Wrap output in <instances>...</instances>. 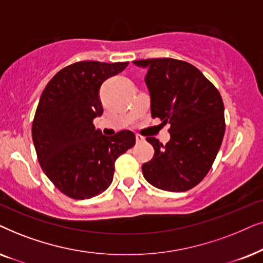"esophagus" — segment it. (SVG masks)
Here are the masks:
<instances>
[{"label":"esophagus","instance_id":"obj_1","mask_svg":"<svg viewBox=\"0 0 263 263\" xmlns=\"http://www.w3.org/2000/svg\"><path fill=\"white\" fill-rule=\"evenodd\" d=\"M136 141H137V143H143L145 141V138L141 135H136Z\"/></svg>","mask_w":263,"mask_h":263}]
</instances>
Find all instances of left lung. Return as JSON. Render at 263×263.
<instances>
[{"instance_id":"left-lung-1","label":"left lung","mask_w":263,"mask_h":263,"mask_svg":"<svg viewBox=\"0 0 263 263\" xmlns=\"http://www.w3.org/2000/svg\"><path fill=\"white\" fill-rule=\"evenodd\" d=\"M146 69L152 117L171 124L166 144L148 137L155 154L142 166L145 180L157 189L187 191L207 176L225 134L223 102L202 72L176 59L134 61Z\"/></svg>"}]
</instances>
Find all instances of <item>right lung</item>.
Here are the masks:
<instances>
[{"label":"right lung","instance_id":"add662e5","mask_svg":"<svg viewBox=\"0 0 263 263\" xmlns=\"http://www.w3.org/2000/svg\"><path fill=\"white\" fill-rule=\"evenodd\" d=\"M127 65L76 62L56 73L42 92L32 122L34 149L43 172L68 197L87 199L107 190L115 160L135 145L134 132L108 137L92 124L103 113L101 85Z\"/></svg>","mask_w":263,"mask_h":263}]
</instances>
